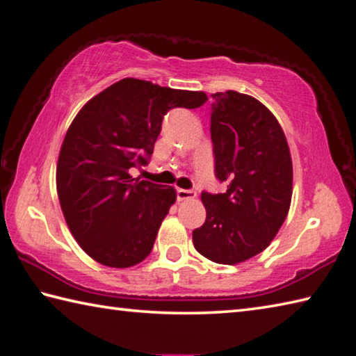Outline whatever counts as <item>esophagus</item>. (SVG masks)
Masks as SVG:
<instances>
[{
  "label": "esophagus",
  "instance_id": "obj_1",
  "mask_svg": "<svg viewBox=\"0 0 356 356\" xmlns=\"http://www.w3.org/2000/svg\"><path fill=\"white\" fill-rule=\"evenodd\" d=\"M196 193L193 190H184V188H177V199L179 200H188V199H195Z\"/></svg>",
  "mask_w": 356,
  "mask_h": 356
}]
</instances>
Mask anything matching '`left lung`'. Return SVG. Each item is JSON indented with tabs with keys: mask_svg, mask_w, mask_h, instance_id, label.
I'll return each instance as SVG.
<instances>
[{
	"mask_svg": "<svg viewBox=\"0 0 356 356\" xmlns=\"http://www.w3.org/2000/svg\"><path fill=\"white\" fill-rule=\"evenodd\" d=\"M211 98L215 176L227 191H202L207 218L193 243L211 261L236 264L266 249L286 219L293 161L279 121L260 101L234 90Z\"/></svg>",
	"mask_w": 356,
	"mask_h": 356,
	"instance_id": "8db88e82",
	"label": "left lung"
}]
</instances>
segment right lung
Listing matches in <instances>:
<instances>
[{
  "mask_svg": "<svg viewBox=\"0 0 356 356\" xmlns=\"http://www.w3.org/2000/svg\"><path fill=\"white\" fill-rule=\"evenodd\" d=\"M207 99L204 92L126 77L76 115L57 161V195L71 234L93 260L131 268L151 254L176 190L134 179L129 170L147 165L171 108Z\"/></svg>",
  "mask_w": 356,
  "mask_h": 356,
  "instance_id": "obj_1",
  "label": "right lung"
}]
</instances>
